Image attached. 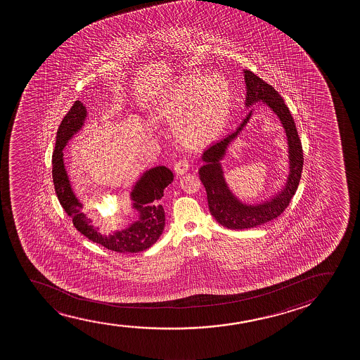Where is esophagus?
<instances>
[{
    "label": "esophagus",
    "mask_w": 360,
    "mask_h": 360,
    "mask_svg": "<svg viewBox=\"0 0 360 360\" xmlns=\"http://www.w3.org/2000/svg\"><path fill=\"white\" fill-rule=\"evenodd\" d=\"M189 161L187 158H182V160H178L177 162L174 163V172L177 174H184L189 171Z\"/></svg>",
    "instance_id": "1"
}]
</instances>
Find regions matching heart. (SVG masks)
<instances>
[{"instance_id": "1", "label": "heart", "mask_w": 360, "mask_h": 360, "mask_svg": "<svg viewBox=\"0 0 360 360\" xmlns=\"http://www.w3.org/2000/svg\"><path fill=\"white\" fill-rule=\"evenodd\" d=\"M160 112L176 123L177 134L184 140L210 141L220 135L230 117V84L221 76L184 75L163 96Z\"/></svg>"}]
</instances>
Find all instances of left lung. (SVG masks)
Returning a JSON list of instances; mask_svg holds the SVG:
<instances>
[{
	"label": "left lung",
	"mask_w": 360,
	"mask_h": 360,
	"mask_svg": "<svg viewBox=\"0 0 360 360\" xmlns=\"http://www.w3.org/2000/svg\"><path fill=\"white\" fill-rule=\"evenodd\" d=\"M243 72L247 89L246 108L258 102H263L276 114L283 124L289 148V174L283 189L269 200L261 204L250 205L242 202L227 186L222 169V158L226 155L229 145L246 127L251 118L252 110L233 133L210 145L202 153L204 165L199 169V178L207 191V205L212 217L222 226L231 230L259 226L283 214L295 194L304 165L300 138L296 130L295 122L291 117L290 110L284 103V99L271 84L259 79L252 71L245 70Z\"/></svg>",
	"instance_id": "left-lung-1"
}]
</instances>
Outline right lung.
<instances>
[{
  "mask_svg": "<svg viewBox=\"0 0 360 360\" xmlns=\"http://www.w3.org/2000/svg\"><path fill=\"white\" fill-rule=\"evenodd\" d=\"M86 117L87 110L84 103L76 101L65 115L56 133L53 153V182L60 204L72 219L74 226L91 241L119 253L145 251L162 235L166 217L165 209L160 202L165 188L172 183V171L165 166H158L143 172L130 193L134 210L138 212V220L129 224V226L123 230L110 232L109 235L99 232L98 227L92 225V219L82 212L84 204L75 195L65 168L63 153L70 139L84 127Z\"/></svg>",
  "mask_w": 360,
  "mask_h": 360,
  "instance_id": "obj_1",
  "label": "right lung"
}]
</instances>
